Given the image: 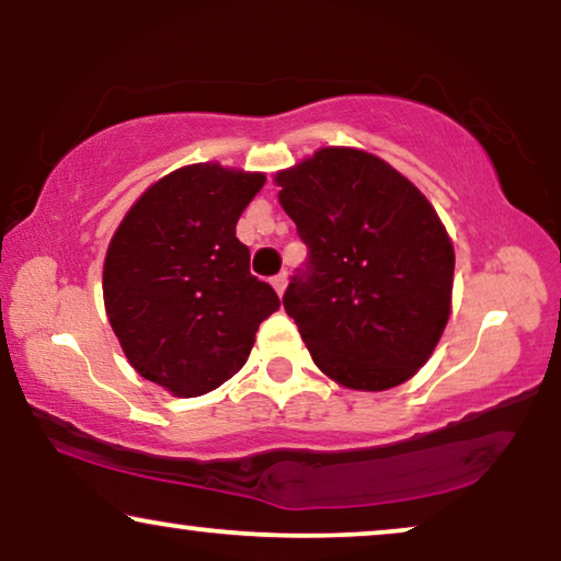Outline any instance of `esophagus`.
<instances>
[{
    "mask_svg": "<svg viewBox=\"0 0 561 561\" xmlns=\"http://www.w3.org/2000/svg\"><path fill=\"white\" fill-rule=\"evenodd\" d=\"M273 288L278 290V296H283V290H286V283H288V275L286 273H278V275H273Z\"/></svg>",
    "mask_w": 561,
    "mask_h": 561,
    "instance_id": "esophagus-1",
    "label": "esophagus"
}]
</instances>
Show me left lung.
Wrapping results in <instances>:
<instances>
[{
  "mask_svg": "<svg viewBox=\"0 0 561 561\" xmlns=\"http://www.w3.org/2000/svg\"><path fill=\"white\" fill-rule=\"evenodd\" d=\"M309 257L283 294L321 373L355 390L401 386L447 327L455 250L426 196L386 160L324 148L278 173Z\"/></svg>",
  "mask_w": 561,
  "mask_h": 561,
  "instance_id": "8db88e82",
  "label": "left lung"
}]
</instances>
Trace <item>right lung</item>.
<instances>
[{"label": "right lung", "mask_w": 561, "mask_h": 561, "mask_svg": "<svg viewBox=\"0 0 561 561\" xmlns=\"http://www.w3.org/2000/svg\"><path fill=\"white\" fill-rule=\"evenodd\" d=\"M263 173L196 163L137 198L104 263L106 317L129 365L173 396H204L248 363L280 306L234 227Z\"/></svg>", "instance_id": "1"}]
</instances>
